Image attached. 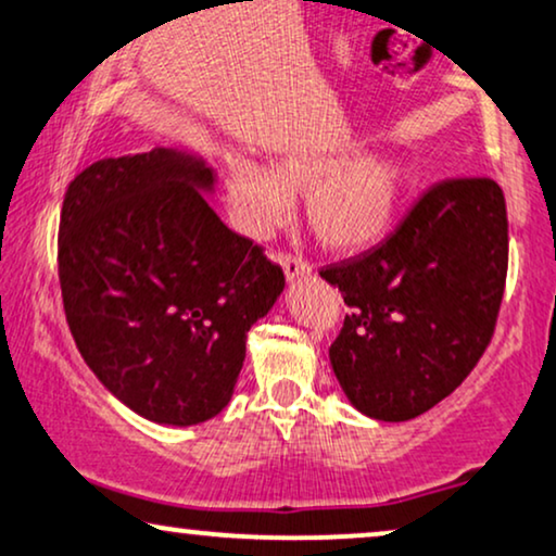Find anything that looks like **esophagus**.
<instances>
[{
	"label": "esophagus",
	"mask_w": 556,
	"mask_h": 556,
	"mask_svg": "<svg viewBox=\"0 0 556 556\" xmlns=\"http://www.w3.org/2000/svg\"><path fill=\"white\" fill-rule=\"evenodd\" d=\"M278 260H280V265H283V273H286V278H289V280L312 276V265L306 263L304 257L291 255V252H283V255H280Z\"/></svg>",
	"instance_id": "esophagus-1"
}]
</instances>
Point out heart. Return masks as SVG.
Masks as SVG:
<instances>
[{"instance_id": "b5f03b06", "label": "heart", "mask_w": 556, "mask_h": 556, "mask_svg": "<svg viewBox=\"0 0 556 556\" xmlns=\"http://www.w3.org/2000/svg\"><path fill=\"white\" fill-rule=\"evenodd\" d=\"M327 154H289L273 173L239 162L226 177L231 218L244 235L267 237L291 214V195L309 193L306 218L330 250L351 252L376 242L392 222L404 188L402 167L383 156L340 164Z\"/></svg>"}]
</instances>
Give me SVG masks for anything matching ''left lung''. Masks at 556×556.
I'll use <instances>...</instances> for the list:
<instances>
[{"instance_id":"1","label":"left lung","mask_w":556,"mask_h":556,"mask_svg":"<svg viewBox=\"0 0 556 556\" xmlns=\"http://www.w3.org/2000/svg\"><path fill=\"white\" fill-rule=\"evenodd\" d=\"M319 276L351 306L330 345L342 392L376 420H413L467 379L495 334L508 276L503 188L433 182L381 244Z\"/></svg>"}]
</instances>
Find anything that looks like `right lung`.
Returning a JSON list of instances; mask_svg holds the SVG:
<instances>
[{
  "instance_id": "add662e5",
  "label": "right lung",
  "mask_w": 556,
  "mask_h": 556,
  "mask_svg": "<svg viewBox=\"0 0 556 556\" xmlns=\"http://www.w3.org/2000/svg\"><path fill=\"white\" fill-rule=\"evenodd\" d=\"M211 185L201 160L156 147L89 164L61 205L72 338L108 392L164 425L222 413L247 332L286 286L263 247L214 214Z\"/></svg>"
}]
</instances>
